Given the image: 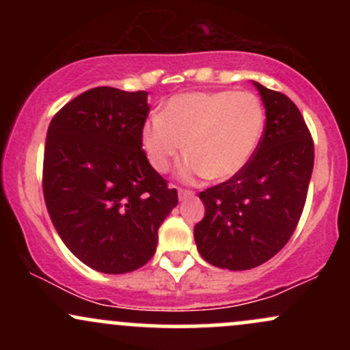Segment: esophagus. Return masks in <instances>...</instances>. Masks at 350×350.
<instances>
[{
	"label": "esophagus",
	"instance_id": "34e87169",
	"mask_svg": "<svg viewBox=\"0 0 350 350\" xmlns=\"http://www.w3.org/2000/svg\"><path fill=\"white\" fill-rule=\"evenodd\" d=\"M178 194H179V200H186L189 198H192V196H194V192L186 191V189H179Z\"/></svg>",
	"mask_w": 350,
	"mask_h": 350
}]
</instances>
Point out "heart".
I'll return each instance as SVG.
<instances>
[{
	"label": "heart",
	"instance_id": "obj_1",
	"mask_svg": "<svg viewBox=\"0 0 350 350\" xmlns=\"http://www.w3.org/2000/svg\"><path fill=\"white\" fill-rule=\"evenodd\" d=\"M262 102L247 92H189L170 98L161 115L142 128V146L156 171L166 172L176 156H187L180 178L232 179L258 150L265 131Z\"/></svg>",
	"mask_w": 350,
	"mask_h": 350
}]
</instances>
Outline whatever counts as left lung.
Here are the masks:
<instances>
[{"label": "left lung", "mask_w": 350, "mask_h": 350, "mask_svg": "<svg viewBox=\"0 0 350 350\" xmlns=\"http://www.w3.org/2000/svg\"><path fill=\"white\" fill-rule=\"evenodd\" d=\"M267 124L242 172L200 192L206 215L194 239L206 262L250 270L278 253L299 222L314 166V144L298 107L280 92L253 82Z\"/></svg>", "instance_id": "1"}]
</instances>
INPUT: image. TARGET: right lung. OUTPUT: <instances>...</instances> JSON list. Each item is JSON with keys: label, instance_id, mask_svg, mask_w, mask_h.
<instances>
[{"label": "right lung", "instance_id": "1", "mask_svg": "<svg viewBox=\"0 0 350 350\" xmlns=\"http://www.w3.org/2000/svg\"><path fill=\"white\" fill-rule=\"evenodd\" d=\"M148 92L97 87L52 118L44 148L47 212L66 247L94 270L122 275L154 255L178 206L142 150Z\"/></svg>", "mask_w": 350, "mask_h": 350}]
</instances>
